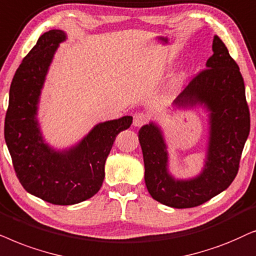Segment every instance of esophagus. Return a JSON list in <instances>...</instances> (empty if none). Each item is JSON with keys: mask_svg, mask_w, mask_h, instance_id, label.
<instances>
[{"mask_svg": "<svg viewBox=\"0 0 256 256\" xmlns=\"http://www.w3.org/2000/svg\"><path fill=\"white\" fill-rule=\"evenodd\" d=\"M148 120V116L146 114H142V112H138L134 116V126L136 128H140L144 124H146Z\"/></svg>", "mask_w": 256, "mask_h": 256, "instance_id": "1", "label": "esophagus"}]
</instances>
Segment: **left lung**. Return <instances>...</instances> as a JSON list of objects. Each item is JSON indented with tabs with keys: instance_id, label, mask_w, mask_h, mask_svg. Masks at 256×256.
<instances>
[{
	"instance_id": "8db88e82",
	"label": "left lung",
	"mask_w": 256,
	"mask_h": 256,
	"mask_svg": "<svg viewBox=\"0 0 256 256\" xmlns=\"http://www.w3.org/2000/svg\"><path fill=\"white\" fill-rule=\"evenodd\" d=\"M212 49L207 69L198 74L173 102L179 108L204 105L208 111V145L200 174L185 180L171 176L165 139L154 122L142 126L138 134L148 193L156 202L174 208L199 206L226 190L239 171L250 134V108L239 66L218 36H214Z\"/></svg>"
}]
</instances>
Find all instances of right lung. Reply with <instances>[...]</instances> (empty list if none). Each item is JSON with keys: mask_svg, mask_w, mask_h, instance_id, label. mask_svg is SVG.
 Here are the masks:
<instances>
[{"mask_svg": "<svg viewBox=\"0 0 256 256\" xmlns=\"http://www.w3.org/2000/svg\"><path fill=\"white\" fill-rule=\"evenodd\" d=\"M66 40L62 30H49L23 58L10 85L4 120V139L21 185L44 202L62 206L90 199L100 190L114 139L132 124L131 116L100 122L63 151L44 142L37 120L40 91L54 54Z\"/></svg>", "mask_w": 256, "mask_h": 256, "instance_id": "add662e5", "label": "right lung"}]
</instances>
